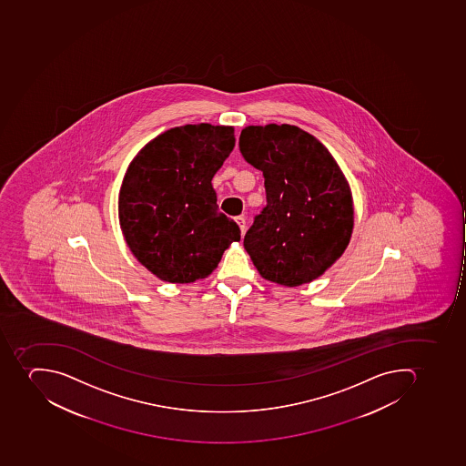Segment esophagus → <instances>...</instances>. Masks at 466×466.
<instances>
[{"instance_id": "1", "label": "esophagus", "mask_w": 466, "mask_h": 466, "mask_svg": "<svg viewBox=\"0 0 466 466\" xmlns=\"http://www.w3.org/2000/svg\"><path fill=\"white\" fill-rule=\"evenodd\" d=\"M236 223H238V228H240V231H242V235H245L246 230V218L243 216L236 217Z\"/></svg>"}]
</instances>
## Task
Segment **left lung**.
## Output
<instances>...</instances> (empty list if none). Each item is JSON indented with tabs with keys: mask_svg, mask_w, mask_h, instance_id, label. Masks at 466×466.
Returning <instances> with one entry per match:
<instances>
[{
	"mask_svg": "<svg viewBox=\"0 0 466 466\" xmlns=\"http://www.w3.org/2000/svg\"><path fill=\"white\" fill-rule=\"evenodd\" d=\"M238 147L264 173L267 207L245 236L262 279L297 287L341 258L354 228V202L344 172L327 147L296 125H249Z\"/></svg>",
	"mask_w": 466,
	"mask_h": 466,
	"instance_id": "left-lung-1",
	"label": "left lung"
}]
</instances>
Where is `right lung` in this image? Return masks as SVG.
Listing matches in <instances>:
<instances>
[{
    "instance_id": "add662e5",
    "label": "right lung",
    "mask_w": 466,
    "mask_h": 466,
    "mask_svg": "<svg viewBox=\"0 0 466 466\" xmlns=\"http://www.w3.org/2000/svg\"><path fill=\"white\" fill-rule=\"evenodd\" d=\"M235 143L233 127L184 125L148 141L129 163L119 224L132 255L158 279H207L240 240L238 224L218 211L211 184Z\"/></svg>"
}]
</instances>
